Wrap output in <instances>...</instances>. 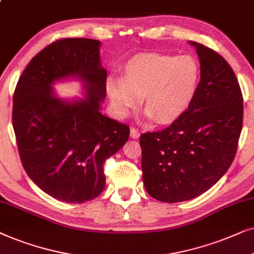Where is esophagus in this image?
Instances as JSON below:
<instances>
[{"label":"esophagus","instance_id":"obj_1","mask_svg":"<svg viewBox=\"0 0 254 254\" xmlns=\"http://www.w3.org/2000/svg\"><path fill=\"white\" fill-rule=\"evenodd\" d=\"M130 136H131V138H133V139H137V138H139L140 133H139V131H138L137 127H131Z\"/></svg>","mask_w":254,"mask_h":254}]
</instances>
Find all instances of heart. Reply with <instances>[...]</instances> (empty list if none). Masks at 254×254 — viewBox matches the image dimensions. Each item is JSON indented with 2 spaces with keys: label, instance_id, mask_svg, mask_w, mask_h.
<instances>
[{
  "label": "heart",
  "instance_id": "heart-1",
  "mask_svg": "<svg viewBox=\"0 0 254 254\" xmlns=\"http://www.w3.org/2000/svg\"><path fill=\"white\" fill-rule=\"evenodd\" d=\"M198 77L200 68L191 57L141 53L125 64L122 80H108L107 93L120 116L141 99L146 117L158 124H171L194 99Z\"/></svg>",
  "mask_w": 254,
  "mask_h": 254
}]
</instances>
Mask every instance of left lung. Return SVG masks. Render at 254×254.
<instances>
[{"label":"left lung","instance_id":"8db88e82","mask_svg":"<svg viewBox=\"0 0 254 254\" xmlns=\"http://www.w3.org/2000/svg\"><path fill=\"white\" fill-rule=\"evenodd\" d=\"M189 44L201 68L194 99L170 127L139 139L145 189L168 203L197 197L226 173L243 127V95L231 66L214 50Z\"/></svg>","mask_w":254,"mask_h":254}]
</instances>
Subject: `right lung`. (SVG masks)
Instances as JSON below:
<instances>
[{
    "label": "right lung",
    "instance_id": "1",
    "mask_svg": "<svg viewBox=\"0 0 254 254\" xmlns=\"http://www.w3.org/2000/svg\"><path fill=\"white\" fill-rule=\"evenodd\" d=\"M101 42L56 40L33 57L13 93L12 127L22 165L30 179L57 200L83 203L106 186V159L129 139L127 124L101 114L107 95V70ZM76 77L86 97L59 99L52 84Z\"/></svg>",
    "mask_w": 254,
    "mask_h": 254
}]
</instances>
